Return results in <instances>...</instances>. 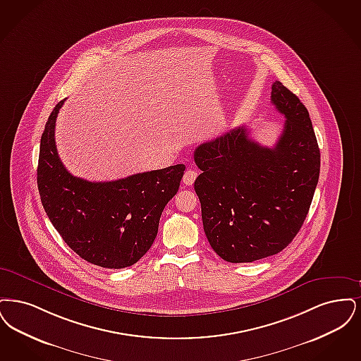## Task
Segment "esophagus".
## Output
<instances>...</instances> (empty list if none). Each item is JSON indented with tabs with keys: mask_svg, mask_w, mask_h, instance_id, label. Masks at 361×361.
<instances>
[{
	"mask_svg": "<svg viewBox=\"0 0 361 361\" xmlns=\"http://www.w3.org/2000/svg\"><path fill=\"white\" fill-rule=\"evenodd\" d=\"M197 175H198V173H197L195 170L188 169V171L183 175V183H185L186 186H191V185L194 183V180L197 179Z\"/></svg>",
	"mask_w": 361,
	"mask_h": 361,
	"instance_id": "34e87169",
	"label": "esophagus"
}]
</instances>
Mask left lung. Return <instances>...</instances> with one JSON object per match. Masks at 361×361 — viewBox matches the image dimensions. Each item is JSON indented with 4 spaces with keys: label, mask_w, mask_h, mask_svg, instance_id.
Segmentation results:
<instances>
[{
    "label": "left lung",
    "mask_w": 361,
    "mask_h": 361,
    "mask_svg": "<svg viewBox=\"0 0 361 361\" xmlns=\"http://www.w3.org/2000/svg\"><path fill=\"white\" fill-rule=\"evenodd\" d=\"M271 101L286 117L272 148L237 126L197 147L202 173L194 182L204 235L229 263H251L284 250L306 219L318 183L321 155L309 111L274 82Z\"/></svg>",
    "instance_id": "obj_1"
}]
</instances>
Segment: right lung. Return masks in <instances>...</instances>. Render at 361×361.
<instances>
[{
  "mask_svg": "<svg viewBox=\"0 0 361 361\" xmlns=\"http://www.w3.org/2000/svg\"><path fill=\"white\" fill-rule=\"evenodd\" d=\"M64 99L48 117L40 140L37 188L43 207L64 243L104 268L137 263L154 244L163 209L178 192L185 164L89 182L68 173L58 157L55 123Z\"/></svg>",
  "mask_w": 361,
  "mask_h": 361,
  "instance_id": "obj_1",
  "label": "right lung"
}]
</instances>
